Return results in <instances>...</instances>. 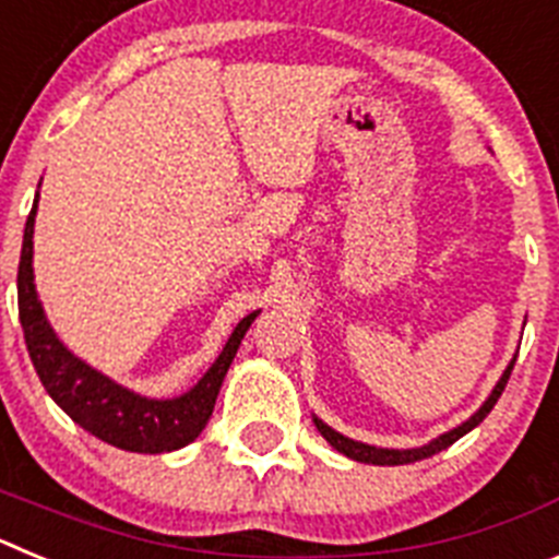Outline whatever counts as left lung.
Wrapping results in <instances>:
<instances>
[{"label": "left lung", "instance_id": "1", "mask_svg": "<svg viewBox=\"0 0 559 559\" xmlns=\"http://www.w3.org/2000/svg\"><path fill=\"white\" fill-rule=\"evenodd\" d=\"M512 367H515V360H512L510 367H507V372L501 374V380H498V386L492 389V394L487 397V403H484L481 408H478L476 414H473L467 423H462L459 428H453V431L442 433L439 439H433V442H428V445L423 448H412V451H389V448H374V445H364V442H355V439H347V437H341L338 431H333L330 426H324L322 419H313L316 428H319V433H322L324 439H328L330 445L335 448L338 453H344V456L355 459V462H367V464H412V462H419V459H428L433 456V453L439 451H445L448 445H453L459 437H464L467 431H473V428L481 423L487 414L492 412V406L498 403V397H501L503 386H507V380H510L512 374Z\"/></svg>", "mask_w": 559, "mask_h": 559}]
</instances>
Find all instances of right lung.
<instances>
[{
	"label": "right lung",
	"instance_id": "1",
	"mask_svg": "<svg viewBox=\"0 0 559 559\" xmlns=\"http://www.w3.org/2000/svg\"><path fill=\"white\" fill-rule=\"evenodd\" d=\"M38 204V195H36ZM36 204L24 226L22 260H19V319H22L24 344L29 360L41 378L44 389L58 406L75 419L78 426L95 433L97 439L114 448L133 453H167L190 445L210 423L215 397L224 383V374L235 358L246 330L254 316H246L235 333L226 341L224 353L212 364L210 372L199 380V386L176 400H147L140 394L117 386L106 374L86 367L81 358L69 353L56 338L52 328L44 319L41 302L33 285V224H36Z\"/></svg>",
	"mask_w": 559,
	"mask_h": 559
}]
</instances>
